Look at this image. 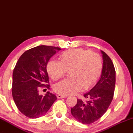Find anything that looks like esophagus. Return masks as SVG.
Instances as JSON below:
<instances>
[{"label":"esophagus","instance_id":"obj_1","mask_svg":"<svg viewBox=\"0 0 133 133\" xmlns=\"http://www.w3.org/2000/svg\"><path fill=\"white\" fill-rule=\"evenodd\" d=\"M67 96H63V95H57V98H59V99H61V98H66Z\"/></svg>","mask_w":133,"mask_h":133}]
</instances>
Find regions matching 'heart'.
Masks as SVG:
<instances>
[{"instance_id": "obj_1", "label": "heart", "mask_w": 133, "mask_h": 133, "mask_svg": "<svg viewBox=\"0 0 133 133\" xmlns=\"http://www.w3.org/2000/svg\"><path fill=\"white\" fill-rule=\"evenodd\" d=\"M60 62L51 60L47 65L49 75L54 80L63 77L70 70L69 79H63L54 86L56 93L63 96L72 95L81 89L92 85L98 79L102 70L101 57L81 49L66 51L59 57Z\"/></svg>"}]
</instances>
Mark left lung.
I'll list each match as a JSON object with an SVG mask.
<instances>
[{
    "instance_id": "left-lung-1",
    "label": "left lung",
    "mask_w": 133,
    "mask_h": 133,
    "mask_svg": "<svg viewBox=\"0 0 133 133\" xmlns=\"http://www.w3.org/2000/svg\"><path fill=\"white\" fill-rule=\"evenodd\" d=\"M103 66L101 77L96 84L86 92L85 101L77 99V103L71 108L75 119L83 124H90L96 121L107 110L113 100L116 83V72L110 58L101 50Z\"/></svg>"
}]
</instances>
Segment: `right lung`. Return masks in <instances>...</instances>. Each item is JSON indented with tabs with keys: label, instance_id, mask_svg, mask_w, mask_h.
<instances>
[{
	"label": "right lung",
	"instance_id": "1",
	"mask_svg": "<svg viewBox=\"0 0 133 133\" xmlns=\"http://www.w3.org/2000/svg\"><path fill=\"white\" fill-rule=\"evenodd\" d=\"M60 50L38 46L24 52L16 63L12 74V97L19 111L29 118L44 115L57 100V96L49 91L44 96L40 95L38 89L49 83L48 63Z\"/></svg>",
	"mask_w": 133,
	"mask_h": 133
}]
</instances>
